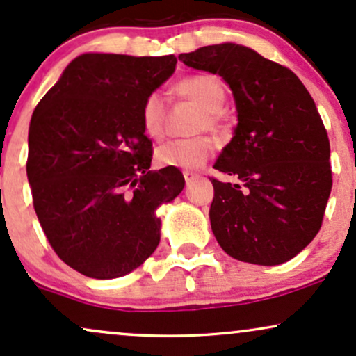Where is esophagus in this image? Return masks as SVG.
Masks as SVG:
<instances>
[{"label":"esophagus","mask_w":356,"mask_h":356,"mask_svg":"<svg viewBox=\"0 0 356 356\" xmlns=\"http://www.w3.org/2000/svg\"><path fill=\"white\" fill-rule=\"evenodd\" d=\"M199 174L194 172V170H184V179H186V182L189 184L194 181V179H197Z\"/></svg>","instance_id":"1"}]
</instances>
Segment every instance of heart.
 I'll return each mask as SVG.
<instances>
[{"instance_id": "obj_1", "label": "heart", "mask_w": 356, "mask_h": 356, "mask_svg": "<svg viewBox=\"0 0 356 356\" xmlns=\"http://www.w3.org/2000/svg\"><path fill=\"white\" fill-rule=\"evenodd\" d=\"M175 92L182 99L192 102L201 108L195 130L204 132H220L224 129V104H226V88L219 76L211 73H197L186 76L175 85ZM142 125L150 138L164 137L167 122V104L159 92L145 97L140 110ZM216 150V142L209 136H195L189 138H177L159 147L157 161L165 167L177 169H197L206 164Z\"/></svg>"}]
</instances>
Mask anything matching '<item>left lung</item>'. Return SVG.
Listing matches in <instances>:
<instances>
[{"label":"left lung","instance_id":"obj_1","mask_svg":"<svg viewBox=\"0 0 356 356\" xmlns=\"http://www.w3.org/2000/svg\"><path fill=\"white\" fill-rule=\"evenodd\" d=\"M179 60L218 73L236 100L234 137L214 169L238 182L211 177L219 246L244 263H286L318 234L333 186L328 134L314 100L289 68L241 44H211Z\"/></svg>","mask_w":356,"mask_h":356}]
</instances>
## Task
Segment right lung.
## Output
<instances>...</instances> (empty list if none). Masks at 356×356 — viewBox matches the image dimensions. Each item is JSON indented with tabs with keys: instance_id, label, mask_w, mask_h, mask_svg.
I'll use <instances>...</instances> for the list:
<instances>
[{
	"instance_id": "obj_1",
	"label": "right lung",
	"mask_w": 356,
	"mask_h": 356,
	"mask_svg": "<svg viewBox=\"0 0 356 356\" xmlns=\"http://www.w3.org/2000/svg\"><path fill=\"white\" fill-rule=\"evenodd\" d=\"M177 58L85 53L36 105L26 175L53 251L95 280L140 266L161 241L155 211L184 189L177 167L150 170L140 110Z\"/></svg>"
}]
</instances>
